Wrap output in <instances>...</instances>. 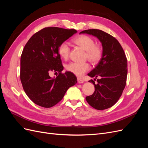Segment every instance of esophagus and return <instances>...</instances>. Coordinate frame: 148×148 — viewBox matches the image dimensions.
Segmentation results:
<instances>
[{
	"label": "esophagus",
	"mask_w": 148,
	"mask_h": 148,
	"mask_svg": "<svg viewBox=\"0 0 148 148\" xmlns=\"http://www.w3.org/2000/svg\"><path fill=\"white\" fill-rule=\"evenodd\" d=\"M77 80H78V83H84V81L83 79H82L81 78H77Z\"/></svg>",
	"instance_id": "1"
}]
</instances>
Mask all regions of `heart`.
<instances>
[{
	"label": "heart",
	"instance_id": "1",
	"mask_svg": "<svg viewBox=\"0 0 148 148\" xmlns=\"http://www.w3.org/2000/svg\"><path fill=\"white\" fill-rule=\"evenodd\" d=\"M72 41L86 51V57L92 63H97L102 57L103 51L101 46L96 45L95 41L91 37L86 35H81L74 38ZM59 55L62 58L66 59L69 56L70 47L66 42L62 43L59 47ZM89 69V65L85 63L71 62L66 66V70L78 77H81Z\"/></svg>",
	"mask_w": 148,
	"mask_h": 148
}]
</instances>
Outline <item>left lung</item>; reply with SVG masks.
Listing matches in <instances>:
<instances>
[{
    "label": "left lung",
    "mask_w": 148,
    "mask_h": 148,
    "mask_svg": "<svg viewBox=\"0 0 148 148\" xmlns=\"http://www.w3.org/2000/svg\"><path fill=\"white\" fill-rule=\"evenodd\" d=\"M79 34L94 36L102 44L103 54L97 66L88 75L99 77L97 84L92 79L95 91L86 97L88 104L97 110H104L113 106L118 101L126 85L127 60L119 42L112 36L100 29H87Z\"/></svg>",
    "instance_id": "1"
}]
</instances>
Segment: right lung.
I'll list each match as a JSON object with an SVG mask.
<instances>
[{
	"instance_id": "add662e5",
	"label": "right lung",
	"mask_w": 148,
	"mask_h": 148,
	"mask_svg": "<svg viewBox=\"0 0 148 148\" xmlns=\"http://www.w3.org/2000/svg\"><path fill=\"white\" fill-rule=\"evenodd\" d=\"M77 33L73 29L45 28L26 44L20 60V80L26 95L34 104L46 108L55 106L68 89L77 84L74 74L62 73L64 66L58 51L62 43ZM52 71L59 72V75L51 77Z\"/></svg>"
}]
</instances>
